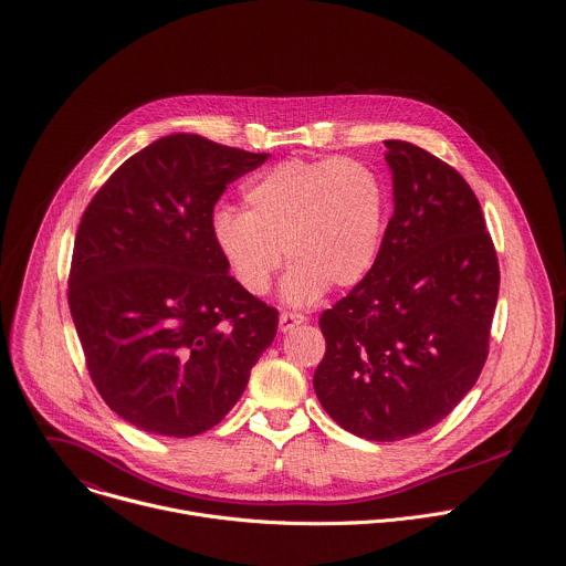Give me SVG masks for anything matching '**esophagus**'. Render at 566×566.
<instances>
[{"label":"esophagus","mask_w":566,"mask_h":566,"mask_svg":"<svg viewBox=\"0 0 566 566\" xmlns=\"http://www.w3.org/2000/svg\"><path fill=\"white\" fill-rule=\"evenodd\" d=\"M306 322V317L302 315V313H295V311H284L282 315H280V331H291L293 326H297V324H304Z\"/></svg>","instance_id":"34e87169"}]
</instances>
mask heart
<instances>
[{"label": "heart", "instance_id": "1", "mask_svg": "<svg viewBox=\"0 0 566 566\" xmlns=\"http://www.w3.org/2000/svg\"><path fill=\"white\" fill-rule=\"evenodd\" d=\"M244 209L220 207L211 242L233 282L266 295L282 266L284 300L308 306L326 289L357 286L380 258L389 188L382 175L350 157H291L244 184Z\"/></svg>", "mask_w": 566, "mask_h": 566}]
</instances>
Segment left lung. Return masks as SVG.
<instances>
[{"label": "left lung", "mask_w": 566, "mask_h": 566, "mask_svg": "<svg viewBox=\"0 0 566 566\" xmlns=\"http://www.w3.org/2000/svg\"><path fill=\"white\" fill-rule=\"evenodd\" d=\"M394 218L373 271L319 317L313 387L346 431L396 442L442 422L489 355L500 266L467 179L429 150L387 139Z\"/></svg>", "instance_id": "1"}]
</instances>
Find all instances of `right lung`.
Here are the masks:
<instances>
[{
	"label": "right lung",
	"instance_id": "right-lung-1",
	"mask_svg": "<svg viewBox=\"0 0 566 566\" xmlns=\"http://www.w3.org/2000/svg\"><path fill=\"white\" fill-rule=\"evenodd\" d=\"M266 157L166 135L128 157L82 216L69 306L86 368L111 411L146 433L220 424L275 337L277 311L233 282L209 233L227 186Z\"/></svg>",
	"mask_w": 566,
	"mask_h": 566
}]
</instances>
